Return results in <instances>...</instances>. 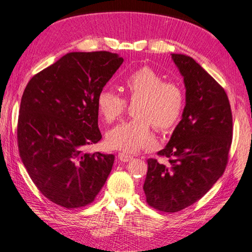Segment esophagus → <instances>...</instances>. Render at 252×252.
Instances as JSON below:
<instances>
[{
	"label": "esophagus",
	"instance_id": "1",
	"mask_svg": "<svg viewBox=\"0 0 252 252\" xmlns=\"http://www.w3.org/2000/svg\"><path fill=\"white\" fill-rule=\"evenodd\" d=\"M118 159L122 162H127V161H131L132 159H133V157L130 155H126V153H125V152H120L118 155Z\"/></svg>",
	"mask_w": 252,
	"mask_h": 252
}]
</instances>
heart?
<instances>
[{
  "label": "heart",
  "instance_id": "b5f03b06",
  "mask_svg": "<svg viewBox=\"0 0 252 252\" xmlns=\"http://www.w3.org/2000/svg\"><path fill=\"white\" fill-rule=\"evenodd\" d=\"M121 88L126 101L135 103L132 110L135 119L106 132L105 142L110 149L138 152L155 142L152 125L161 132H168L180 121L186 105L185 91L178 82L164 81V76L152 67L142 66L131 72ZM95 104L99 116L106 123L116 121L126 109V100L109 89L97 93Z\"/></svg>",
  "mask_w": 252,
  "mask_h": 252
}]
</instances>
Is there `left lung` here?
<instances>
[{
    "label": "left lung",
    "mask_w": 252,
    "mask_h": 252,
    "mask_svg": "<svg viewBox=\"0 0 252 252\" xmlns=\"http://www.w3.org/2000/svg\"><path fill=\"white\" fill-rule=\"evenodd\" d=\"M186 87V106L164 149L167 164L148 159L143 190L149 206L177 212L201 199L224 172L232 113L223 88L185 54H171Z\"/></svg>",
    "instance_id": "left-lung-1"
}]
</instances>
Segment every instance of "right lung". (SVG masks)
<instances>
[{"instance_id":"right-lung-1","label":"right lung","mask_w":252,"mask_h":252,"mask_svg":"<svg viewBox=\"0 0 252 252\" xmlns=\"http://www.w3.org/2000/svg\"><path fill=\"white\" fill-rule=\"evenodd\" d=\"M123 63L117 53L71 52L29 81L18 121V146L40 192L66 209L94 201L113 155L88 153L97 143L95 99Z\"/></svg>"}]
</instances>
